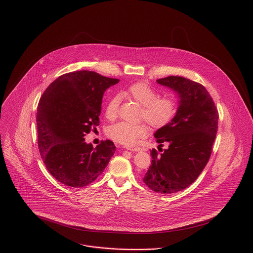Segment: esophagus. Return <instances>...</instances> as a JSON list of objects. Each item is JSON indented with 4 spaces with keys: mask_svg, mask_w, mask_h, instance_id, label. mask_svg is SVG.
I'll use <instances>...</instances> for the list:
<instances>
[{
    "mask_svg": "<svg viewBox=\"0 0 253 253\" xmlns=\"http://www.w3.org/2000/svg\"><path fill=\"white\" fill-rule=\"evenodd\" d=\"M126 149H127V150H130V151H132V152H139V151L142 150V149H141L140 147H138V146H126Z\"/></svg>",
    "mask_w": 253,
    "mask_h": 253,
    "instance_id": "obj_1",
    "label": "esophagus"
}]
</instances>
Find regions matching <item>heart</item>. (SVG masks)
Returning <instances> with one entry per match:
<instances>
[{
	"instance_id": "b5f03b06",
	"label": "heart",
	"mask_w": 253,
	"mask_h": 253,
	"mask_svg": "<svg viewBox=\"0 0 253 253\" xmlns=\"http://www.w3.org/2000/svg\"><path fill=\"white\" fill-rule=\"evenodd\" d=\"M126 95L137 102L141 107V117L154 129H160L167 126L176 114V103L171 97H158L155 89L144 83H136L131 85ZM121 96H113L109 100L105 110L106 118L113 121L117 118L118 106ZM107 135L121 144H135L137 140L148 133V127L143 124H130L127 122H118L110 125Z\"/></svg>"
}]
</instances>
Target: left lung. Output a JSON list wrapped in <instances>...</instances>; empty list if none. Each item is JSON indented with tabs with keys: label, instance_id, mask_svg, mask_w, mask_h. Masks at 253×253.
Segmentation results:
<instances>
[{
	"label": "left lung",
	"instance_id": "left-lung-1",
	"mask_svg": "<svg viewBox=\"0 0 253 253\" xmlns=\"http://www.w3.org/2000/svg\"><path fill=\"white\" fill-rule=\"evenodd\" d=\"M157 83L176 94L178 107L172 121L154 134L157 148H167L160 155L151 151L153 160L143 182L156 193L170 194L188 188L204 169L216 136L218 112L200 84L175 76Z\"/></svg>",
	"mask_w": 253,
	"mask_h": 253
}]
</instances>
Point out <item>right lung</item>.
<instances>
[{
	"instance_id": "add662e5",
	"label": "right lung",
	"mask_w": 253,
	"mask_h": 253,
	"mask_svg": "<svg viewBox=\"0 0 253 253\" xmlns=\"http://www.w3.org/2000/svg\"><path fill=\"white\" fill-rule=\"evenodd\" d=\"M119 82L75 71L59 77L42 94L37 112L38 145L45 167L60 183L84 187L107 167L116 152L114 142L93 148L84 135L99 123L104 92Z\"/></svg>"
}]
</instances>
